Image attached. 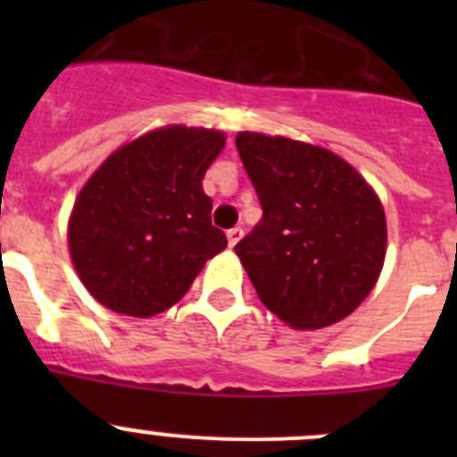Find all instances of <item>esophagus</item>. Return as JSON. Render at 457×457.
<instances>
[{
    "label": "esophagus",
    "mask_w": 457,
    "mask_h": 457,
    "mask_svg": "<svg viewBox=\"0 0 457 457\" xmlns=\"http://www.w3.org/2000/svg\"><path fill=\"white\" fill-rule=\"evenodd\" d=\"M226 237H228V245H231V247H236L237 242H240V237H242L240 226H233V228H228V231H226Z\"/></svg>",
    "instance_id": "esophagus-1"
}]
</instances>
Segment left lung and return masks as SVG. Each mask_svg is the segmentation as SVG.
I'll return each instance as SVG.
<instances>
[{
	"label": "left lung",
	"instance_id": "8db88e82",
	"mask_svg": "<svg viewBox=\"0 0 457 457\" xmlns=\"http://www.w3.org/2000/svg\"><path fill=\"white\" fill-rule=\"evenodd\" d=\"M236 146L263 220L236 245L258 297L295 329L350 316L385 263L382 204L345 160L325 148L240 132Z\"/></svg>",
	"mask_w": 457,
	"mask_h": 457
}]
</instances>
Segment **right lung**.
<instances>
[{"mask_svg":"<svg viewBox=\"0 0 457 457\" xmlns=\"http://www.w3.org/2000/svg\"><path fill=\"white\" fill-rule=\"evenodd\" d=\"M224 141L217 130L171 125L112 153L88 179L72 208L68 247L100 304L135 318L162 313L226 249L201 185Z\"/></svg>","mask_w":457,"mask_h":457,"instance_id":"1","label":"right lung"}]
</instances>
